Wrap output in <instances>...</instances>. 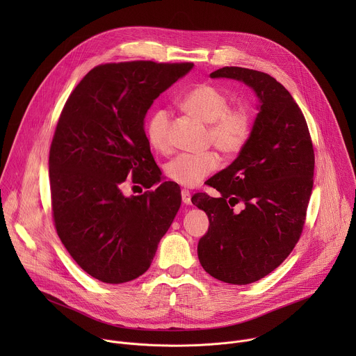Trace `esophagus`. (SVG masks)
<instances>
[{"label":"esophagus","mask_w":356,"mask_h":356,"mask_svg":"<svg viewBox=\"0 0 356 356\" xmlns=\"http://www.w3.org/2000/svg\"><path fill=\"white\" fill-rule=\"evenodd\" d=\"M181 201H183V204H186V206L191 204V195L187 190H181Z\"/></svg>","instance_id":"1"}]
</instances>
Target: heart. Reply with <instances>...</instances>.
<instances>
[{
    "label": "heart",
    "mask_w": 356,
    "mask_h": 356,
    "mask_svg": "<svg viewBox=\"0 0 356 356\" xmlns=\"http://www.w3.org/2000/svg\"><path fill=\"white\" fill-rule=\"evenodd\" d=\"M229 95L214 84H200L187 91L180 107L197 120L209 124L207 139L222 154L236 155L246 146L253 131V114L248 106H229ZM170 113L159 108L152 113L146 124V138L159 154L172 150ZM221 163L216 150L202 154H180L165 168L168 179L183 186L195 187L213 175Z\"/></svg>",
    "instance_id": "obj_1"
}]
</instances>
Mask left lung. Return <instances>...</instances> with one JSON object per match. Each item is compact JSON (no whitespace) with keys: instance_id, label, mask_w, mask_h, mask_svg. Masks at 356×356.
Returning <instances> with one entry per match:
<instances>
[{"instance_id":"left-lung-1","label":"left lung","mask_w":356,"mask_h":356,"mask_svg":"<svg viewBox=\"0 0 356 356\" xmlns=\"http://www.w3.org/2000/svg\"><path fill=\"white\" fill-rule=\"evenodd\" d=\"M210 76L241 80L261 99L249 142L209 180L221 197H191L210 220L197 246L201 266L221 282L249 284L273 272L300 239L313 190L314 147L306 118L276 79L235 66ZM236 204H244L239 213L232 209Z\"/></svg>"}]
</instances>
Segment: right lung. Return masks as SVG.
Masks as SVG:
<instances>
[{"label":"right lung","instance_id":"1","mask_svg":"<svg viewBox=\"0 0 356 356\" xmlns=\"http://www.w3.org/2000/svg\"><path fill=\"white\" fill-rule=\"evenodd\" d=\"M193 63L98 65L69 95L49 150L56 232L76 264L104 283L143 275L179 211L176 186L161 180L143 118ZM127 178L148 191L125 197Z\"/></svg>","mask_w":356,"mask_h":356}]
</instances>
